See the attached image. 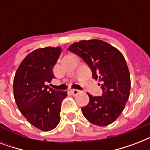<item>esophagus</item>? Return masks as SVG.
Segmentation results:
<instances>
[{
	"label": "esophagus",
	"instance_id": "1",
	"mask_svg": "<svg viewBox=\"0 0 150 150\" xmlns=\"http://www.w3.org/2000/svg\"><path fill=\"white\" fill-rule=\"evenodd\" d=\"M80 90H78V89H71V93L73 94V95H77V94H79L80 93Z\"/></svg>",
	"mask_w": 150,
	"mask_h": 150
}]
</instances>
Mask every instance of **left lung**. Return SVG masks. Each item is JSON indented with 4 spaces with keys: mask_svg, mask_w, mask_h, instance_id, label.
Masks as SVG:
<instances>
[{
    "mask_svg": "<svg viewBox=\"0 0 150 150\" xmlns=\"http://www.w3.org/2000/svg\"><path fill=\"white\" fill-rule=\"evenodd\" d=\"M68 49L84 60L103 89L101 96L87 93L89 102L81 109L82 114L93 125H109L122 113L130 95V73L123 54L96 39L76 42Z\"/></svg>",
    "mask_w": 150,
    "mask_h": 150,
    "instance_id": "8db88e82",
    "label": "left lung"
}]
</instances>
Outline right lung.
Returning a JSON list of instances; mask_svg holds the SVG:
<instances>
[{
  "instance_id": "right-lung-1",
  "label": "right lung",
  "mask_w": 150,
  "mask_h": 150,
  "mask_svg": "<svg viewBox=\"0 0 150 150\" xmlns=\"http://www.w3.org/2000/svg\"><path fill=\"white\" fill-rule=\"evenodd\" d=\"M61 53V47L32 51L21 62L14 78L18 108L32 125L43 132L58 125L61 103L67 96V92H57L47 86L54 78L52 69Z\"/></svg>"
}]
</instances>
